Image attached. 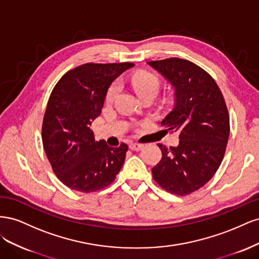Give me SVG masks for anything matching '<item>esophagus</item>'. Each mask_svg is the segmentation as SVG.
Returning <instances> with one entry per match:
<instances>
[{
	"instance_id": "1",
	"label": "esophagus",
	"mask_w": 259,
	"mask_h": 259,
	"mask_svg": "<svg viewBox=\"0 0 259 259\" xmlns=\"http://www.w3.org/2000/svg\"><path fill=\"white\" fill-rule=\"evenodd\" d=\"M144 146L142 144H138V143H131L130 144V149H132V150H135V151H139Z\"/></svg>"
}]
</instances>
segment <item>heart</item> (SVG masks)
I'll list each match as a JSON object with an SVG mask.
<instances>
[{
    "instance_id": "heart-1",
    "label": "heart",
    "mask_w": 259,
    "mask_h": 259,
    "mask_svg": "<svg viewBox=\"0 0 259 259\" xmlns=\"http://www.w3.org/2000/svg\"><path fill=\"white\" fill-rule=\"evenodd\" d=\"M130 83L133 90L136 92L137 95L142 98H151L153 99L158 95L161 89V77L150 71H139L133 74L130 79ZM120 93L119 82H113L109 86L106 92V103L111 104L116 99Z\"/></svg>"
}]
</instances>
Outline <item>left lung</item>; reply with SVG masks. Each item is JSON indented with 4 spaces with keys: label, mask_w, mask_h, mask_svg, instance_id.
I'll use <instances>...</instances> for the list:
<instances>
[{
    "label": "left lung",
    "mask_w": 259,
    "mask_h": 259,
    "mask_svg": "<svg viewBox=\"0 0 259 259\" xmlns=\"http://www.w3.org/2000/svg\"><path fill=\"white\" fill-rule=\"evenodd\" d=\"M148 64L175 88V107L161 125L179 134L177 147L158 145L162 158L152 176L164 190L183 197L208 183L221 166L230 132L228 109L215 80L198 65L176 57Z\"/></svg>",
    "instance_id": "obj_1"
}]
</instances>
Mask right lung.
<instances>
[{
    "instance_id": "obj_1",
    "label": "right lung",
    "mask_w": 259,
    "mask_h": 259,
    "mask_svg": "<svg viewBox=\"0 0 259 259\" xmlns=\"http://www.w3.org/2000/svg\"><path fill=\"white\" fill-rule=\"evenodd\" d=\"M133 66L88 62L69 70L53 89L43 117L42 142L53 171L70 189L103 190L122 168L127 145L112 148L105 140L96 142L91 125L101 113L109 86Z\"/></svg>"
}]
</instances>
